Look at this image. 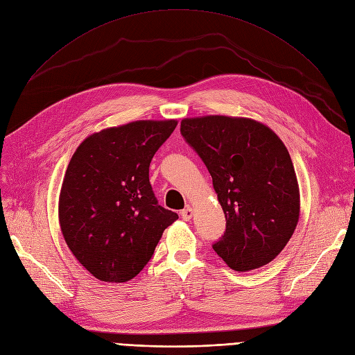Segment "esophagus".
<instances>
[{"label":"esophagus","instance_id":"obj_1","mask_svg":"<svg viewBox=\"0 0 355 355\" xmlns=\"http://www.w3.org/2000/svg\"><path fill=\"white\" fill-rule=\"evenodd\" d=\"M181 218L184 220H191V218H193V209L190 206H187L186 209L181 210Z\"/></svg>","mask_w":355,"mask_h":355}]
</instances>
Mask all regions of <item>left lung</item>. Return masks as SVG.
<instances>
[{"label": "left lung", "mask_w": 355, "mask_h": 355, "mask_svg": "<svg viewBox=\"0 0 355 355\" xmlns=\"http://www.w3.org/2000/svg\"><path fill=\"white\" fill-rule=\"evenodd\" d=\"M181 135L206 164L226 218L213 245L235 271L263 267L297 226L300 191L290 153L264 123L210 114L181 120Z\"/></svg>", "instance_id": "8db88e82"}]
</instances>
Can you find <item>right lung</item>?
Returning a JSON list of instances; mask_svg holds the SVG:
<instances>
[{"instance_id":"add662e5","label":"right lung","mask_w":355,"mask_h":355,"mask_svg":"<svg viewBox=\"0 0 355 355\" xmlns=\"http://www.w3.org/2000/svg\"><path fill=\"white\" fill-rule=\"evenodd\" d=\"M177 120H136L92 133L76 148L59 194V225L78 263L105 283L148 264L178 214L158 205L149 164Z\"/></svg>"}]
</instances>
